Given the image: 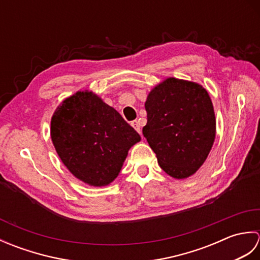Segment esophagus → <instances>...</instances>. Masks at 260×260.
Listing matches in <instances>:
<instances>
[{"label":"esophagus","instance_id":"obj_1","mask_svg":"<svg viewBox=\"0 0 260 260\" xmlns=\"http://www.w3.org/2000/svg\"><path fill=\"white\" fill-rule=\"evenodd\" d=\"M132 126L134 127L135 131L137 132V133H140V134H141L142 129H141V124H140V121H139V120H133V121H132Z\"/></svg>","mask_w":260,"mask_h":260}]
</instances>
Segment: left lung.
<instances>
[{
	"mask_svg": "<svg viewBox=\"0 0 260 260\" xmlns=\"http://www.w3.org/2000/svg\"><path fill=\"white\" fill-rule=\"evenodd\" d=\"M143 134L171 178L183 180L202 167L215 139L217 121L206 88L169 77L154 86L145 103Z\"/></svg>",
	"mask_w": 260,
	"mask_h": 260,
	"instance_id": "8db88e82",
	"label": "left lung"
}]
</instances>
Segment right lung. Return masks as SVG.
Instances as JSON below:
<instances>
[{"label":"right lung","mask_w":260,"mask_h":260,"mask_svg":"<svg viewBox=\"0 0 260 260\" xmlns=\"http://www.w3.org/2000/svg\"><path fill=\"white\" fill-rule=\"evenodd\" d=\"M50 135L69 172L97 187L117 178L129 148L141 141L117 110L88 89L75 92L56 108Z\"/></svg>","instance_id":"add662e5"}]
</instances>
